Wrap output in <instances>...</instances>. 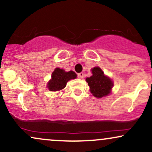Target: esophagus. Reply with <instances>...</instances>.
Segmentation results:
<instances>
[{"mask_svg":"<svg viewBox=\"0 0 152 152\" xmlns=\"http://www.w3.org/2000/svg\"><path fill=\"white\" fill-rule=\"evenodd\" d=\"M83 76H84V75H83V73H79V74H78V77L79 78H83Z\"/></svg>","mask_w":152,"mask_h":152,"instance_id":"34e87169","label":"esophagus"}]
</instances>
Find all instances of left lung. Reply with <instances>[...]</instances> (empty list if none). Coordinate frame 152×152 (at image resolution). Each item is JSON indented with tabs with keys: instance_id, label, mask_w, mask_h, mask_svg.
Here are the masks:
<instances>
[{
	"instance_id": "1",
	"label": "left lung",
	"mask_w": 152,
	"mask_h": 152,
	"mask_svg": "<svg viewBox=\"0 0 152 152\" xmlns=\"http://www.w3.org/2000/svg\"><path fill=\"white\" fill-rule=\"evenodd\" d=\"M92 76L86 78V81L90 87L91 93L95 97L102 98L110 94L113 82L104 75L99 67H94L91 70Z\"/></svg>"
}]
</instances>
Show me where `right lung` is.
Listing matches in <instances>:
<instances>
[{"mask_svg":"<svg viewBox=\"0 0 152 152\" xmlns=\"http://www.w3.org/2000/svg\"><path fill=\"white\" fill-rule=\"evenodd\" d=\"M76 74L73 71L66 72L63 69L57 68L52 74L51 79L48 83V89L51 91H58L65 88L66 83L71 79L76 78Z\"/></svg>","mask_w":152,"mask_h":152,"instance_id":"1","label":"right lung"}]
</instances>
